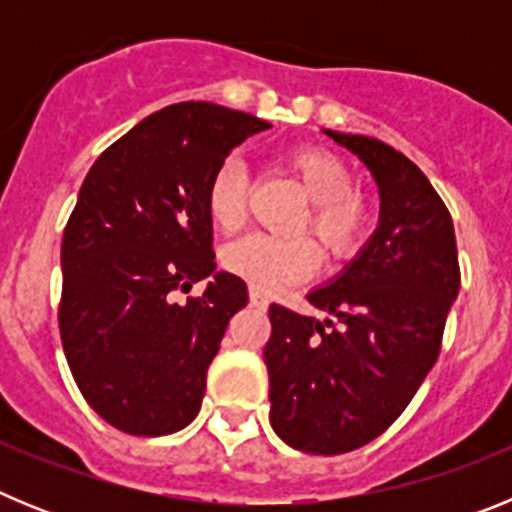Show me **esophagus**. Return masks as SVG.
<instances>
[{"mask_svg": "<svg viewBox=\"0 0 512 512\" xmlns=\"http://www.w3.org/2000/svg\"><path fill=\"white\" fill-rule=\"evenodd\" d=\"M248 300H251L253 307H259V310H266V307H269V300H266V295L259 292V289H251V292H248Z\"/></svg>", "mask_w": 512, "mask_h": 512, "instance_id": "esophagus-1", "label": "esophagus"}]
</instances>
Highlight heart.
I'll return each instance as SVG.
<instances>
[{
  "label": "heart",
  "mask_w": 512,
  "mask_h": 512,
  "mask_svg": "<svg viewBox=\"0 0 512 512\" xmlns=\"http://www.w3.org/2000/svg\"><path fill=\"white\" fill-rule=\"evenodd\" d=\"M289 169L310 197V210L297 230H310L330 259H351L374 228V205L354 189V171L343 158L325 148H297L289 153ZM246 166L228 158L217 166L205 192V207L212 225L235 233L246 220ZM225 271L243 279L259 292H277L300 282L318 264V248L310 238H274L251 233L233 241L220 253Z\"/></svg>",
  "instance_id": "heart-1"
}]
</instances>
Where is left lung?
Here are the masks:
<instances>
[{"label": "left lung", "instance_id": "left-lung-1", "mask_svg": "<svg viewBox=\"0 0 512 512\" xmlns=\"http://www.w3.org/2000/svg\"><path fill=\"white\" fill-rule=\"evenodd\" d=\"M379 184V228L307 302L336 320L269 307L271 428L305 454H346L382 436L441 351L461 284L451 215L423 171L366 135L325 130Z\"/></svg>", "mask_w": 512, "mask_h": 512}]
</instances>
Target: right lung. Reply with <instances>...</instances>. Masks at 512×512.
<instances>
[{
    "label": "right lung",
    "mask_w": 512,
    "mask_h": 512,
    "mask_svg": "<svg viewBox=\"0 0 512 512\" xmlns=\"http://www.w3.org/2000/svg\"><path fill=\"white\" fill-rule=\"evenodd\" d=\"M266 128L212 102L169 104L81 184L63 230L58 328L81 395L117 431L166 436L200 413L207 366L248 302L243 279L215 271L205 192L225 156Z\"/></svg>",
    "instance_id": "right-lung-1"
}]
</instances>
